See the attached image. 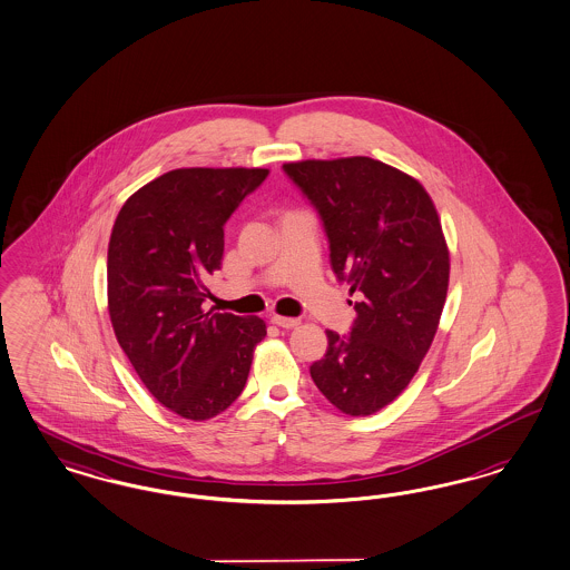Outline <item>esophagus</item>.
<instances>
[{"instance_id": "obj_1", "label": "esophagus", "mask_w": 570, "mask_h": 570, "mask_svg": "<svg viewBox=\"0 0 570 570\" xmlns=\"http://www.w3.org/2000/svg\"><path fill=\"white\" fill-rule=\"evenodd\" d=\"M273 323L278 325V327H283V330H294V327H297L302 321H299V318H295V316L275 315L273 316Z\"/></svg>"}]
</instances>
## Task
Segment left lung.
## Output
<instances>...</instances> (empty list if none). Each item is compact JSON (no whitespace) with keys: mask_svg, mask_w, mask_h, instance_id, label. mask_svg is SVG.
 <instances>
[{"mask_svg":"<svg viewBox=\"0 0 570 570\" xmlns=\"http://www.w3.org/2000/svg\"><path fill=\"white\" fill-rule=\"evenodd\" d=\"M283 169L321 215L337 278L361 294L351 336L327 330L311 376L342 414H376L414 379L438 334L450 281L442 219L419 179L367 156Z\"/></svg>","mask_w":570,"mask_h":570,"instance_id":"left-lung-1","label":"left lung"}]
</instances>
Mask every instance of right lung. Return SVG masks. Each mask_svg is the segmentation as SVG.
<instances>
[{"instance_id":"right-lung-1","label":"right lung","mask_w":570,"mask_h":570,"mask_svg":"<svg viewBox=\"0 0 570 570\" xmlns=\"http://www.w3.org/2000/svg\"><path fill=\"white\" fill-rule=\"evenodd\" d=\"M268 169H175L128 196L107 247V311L118 344L158 403L209 421L243 393L259 316L205 311L224 224Z\"/></svg>"}]
</instances>
